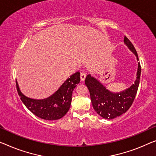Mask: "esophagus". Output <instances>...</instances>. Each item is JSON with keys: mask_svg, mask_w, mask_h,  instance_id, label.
<instances>
[{"mask_svg": "<svg viewBox=\"0 0 156 156\" xmlns=\"http://www.w3.org/2000/svg\"><path fill=\"white\" fill-rule=\"evenodd\" d=\"M85 78H86V73H83V72L80 73V80H81V81H84Z\"/></svg>", "mask_w": 156, "mask_h": 156, "instance_id": "obj_1", "label": "esophagus"}]
</instances>
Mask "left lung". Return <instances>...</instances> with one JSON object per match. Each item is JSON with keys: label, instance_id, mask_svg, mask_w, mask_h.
<instances>
[{"label": "left lung", "instance_id": "1", "mask_svg": "<svg viewBox=\"0 0 156 156\" xmlns=\"http://www.w3.org/2000/svg\"><path fill=\"white\" fill-rule=\"evenodd\" d=\"M124 42L135 54L139 60L135 48L125 36L124 37ZM141 71V65L139 62L136 76L137 77L134 84L127 90L117 94L109 92L98 80L92 77L90 74L87 75L85 78V83L89 90L92 104L94 111L101 117L106 119H113L126 112L132 106L137 92Z\"/></svg>", "mask_w": 156, "mask_h": 156}]
</instances>
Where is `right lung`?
I'll return each mask as SVG.
<instances>
[{
    "label": "right lung",
    "instance_id": "add662e5",
    "mask_svg": "<svg viewBox=\"0 0 156 156\" xmlns=\"http://www.w3.org/2000/svg\"><path fill=\"white\" fill-rule=\"evenodd\" d=\"M80 83V73L70 76L54 94L45 99L37 100L25 97L20 90L17 82L16 86L21 100L29 110L38 117L44 120H55L66 114L71 103L72 93Z\"/></svg>",
    "mask_w": 156,
    "mask_h": 156
}]
</instances>
